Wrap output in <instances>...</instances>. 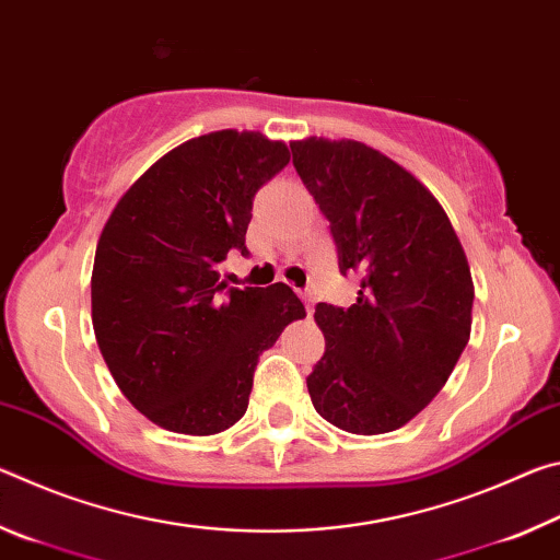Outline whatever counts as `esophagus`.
<instances>
[{
	"instance_id": "obj_1",
	"label": "esophagus",
	"mask_w": 560,
	"mask_h": 560,
	"mask_svg": "<svg viewBox=\"0 0 560 560\" xmlns=\"http://www.w3.org/2000/svg\"><path fill=\"white\" fill-rule=\"evenodd\" d=\"M301 299H303V303H306V311L311 314V311H314V291H301Z\"/></svg>"
}]
</instances>
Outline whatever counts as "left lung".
<instances>
[{
    "label": "left lung",
    "mask_w": 560,
    "mask_h": 560,
    "mask_svg": "<svg viewBox=\"0 0 560 560\" xmlns=\"http://www.w3.org/2000/svg\"><path fill=\"white\" fill-rule=\"evenodd\" d=\"M293 167L330 222L350 308L318 303L326 353L306 377L316 412L353 434L402 428L432 402L469 340L474 283L457 232L402 165L358 140L291 143Z\"/></svg>",
    "instance_id": "8db88e82"
}]
</instances>
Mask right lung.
<instances>
[{
	"label": "right lung",
	"instance_id": "obj_1",
	"mask_svg": "<svg viewBox=\"0 0 560 560\" xmlns=\"http://www.w3.org/2000/svg\"><path fill=\"white\" fill-rule=\"evenodd\" d=\"M289 158L261 132H207L150 165L103 226L93 330L120 393L158 428L195 438L232 428L259 355L306 316L287 283L234 289L217 271L230 249L249 254L254 195Z\"/></svg>",
	"mask_w": 560,
	"mask_h": 560
}]
</instances>
